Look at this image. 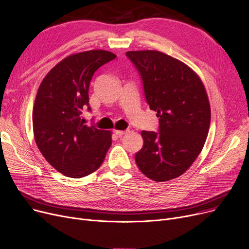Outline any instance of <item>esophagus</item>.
<instances>
[{"instance_id": "obj_1", "label": "esophagus", "mask_w": 249, "mask_h": 249, "mask_svg": "<svg viewBox=\"0 0 249 249\" xmlns=\"http://www.w3.org/2000/svg\"><path fill=\"white\" fill-rule=\"evenodd\" d=\"M127 130H120V129H115L114 130V133H115V135L116 136H119V137H122V136H124L125 133H126Z\"/></svg>"}]
</instances>
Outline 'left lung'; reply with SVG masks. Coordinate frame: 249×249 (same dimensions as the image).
<instances>
[{
	"label": "left lung",
	"instance_id": "1",
	"mask_svg": "<svg viewBox=\"0 0 249 249\" xmlns=\"http://www.w3.org/2000/svg\"><path fill=\"white\" fill-rule=\"evenodd\" d=\"M142 80L144 96L157 111L159 133L142 131L136 163L156 182L180 177L201 153L208 136L211 109L197 73L182 61L156 50L128 51Z\"/></svg>",
	"mask_w": 249,
	"mask_h": 249
}]
</instances>
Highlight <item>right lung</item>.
Instances as JSON below:
<instances>
[{
  "instance_id": "obj_1",
  "label": "right lung",
  "mask_w": 249,
  "mask_h": 249,
  "mask_svg": "<svg viewBox=\"0 0 249 249\" xmlns=\"http://www.w3.org/2000/svg\"><path fill=\"white\" fill-rule=\"evenodd\" d=\"M115 54L89 50L67 56L42 80L33 107V131L47 162L66 177L95 172L111 145V131L84 124L89 83L94 72Z\"/></svg>"
}]
</instances>
